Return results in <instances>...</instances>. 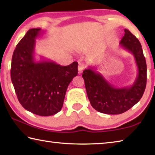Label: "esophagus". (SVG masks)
I'll return each instance as SVG.
<instances>
[{
  "label": "esophagus",
  "mask_w": 155,
  "mask_h": 155,
  "mask_svg": "<svg viewBox=\"0 0 155 155\" xmlns=\"http://www.w3.org/2000/svg\"><path fill=\"white\" fill-rule=\"evenodd\" d=\"M85 65L83 62H79L78 63V74H82L83 70L85 69Z\"/></svg>",
  "instance_id": "1"
}]
</instances>
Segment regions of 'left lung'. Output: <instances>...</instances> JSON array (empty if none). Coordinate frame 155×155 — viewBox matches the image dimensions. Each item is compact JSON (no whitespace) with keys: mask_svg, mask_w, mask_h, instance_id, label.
<instances>
[{"mask_svg":"<svg viewBox=\"0 0 155 155\" xmlns=\"http://www.w3.org/2000/svg\"><path fill=\"white\" fill-rule=\"evenodd\" d=\"M124 33L120 46L133 54L137 67V76L132 85L115 87L96 71L95 67L90 66L83 72L91 105L103 114H120L128 111L140 101L146 89L147 66L141 45L128 29H124Z\"/></svg>","mask_w":155,"mask_h":155,"instance_id":"obj_1","label":"left lung"}]
</instances>
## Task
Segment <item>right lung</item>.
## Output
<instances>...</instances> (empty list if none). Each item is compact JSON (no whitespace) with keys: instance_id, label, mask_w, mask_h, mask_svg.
<instances>
[{"instance_id":"right-lung-1","label":"right lung","mask_w":155,"mask_h":155,"mask_svg":"<svg viewBox=\"0 0 155 155\" xmlns=\"http://www.w3.org/2000/svg\"><path fill=\"white\" fill-rule=\"evenodd\" d=\"M44 33L31 28L17 44L12 56L11 78L20 103L33 114L49 116L61 111L67 88L78 74V63L63 66L35 58V39Z\"/></svg>"}]
</instances>
